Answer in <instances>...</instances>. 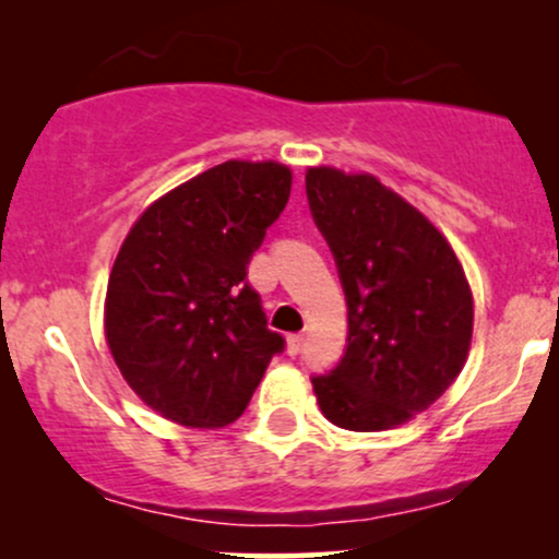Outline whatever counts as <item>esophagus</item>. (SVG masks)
<instances>
[{
    "mask_svg": "<svg viewBox=\"0 0 559 559\" xmlns=\"http://www.w3.org/2000/svg\"><path fill=\"white\" fill-rule=\"evenodd\" d=\"M301 344H305V333H288L286 336V352L288 355H299Z\"/></svg>",
    "mask_w": 559,
    "mask_h": 559,
    "instance_id": "esophagus-1",
    "label": "esophagus"
}]
</instances>
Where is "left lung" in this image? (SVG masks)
Returning <instances> with one entry per match:
<instances>
[{
    "instance_id": "8db88e82",
    "label": "left lung",
    "mask_w": 559,
    "mask_h": 559,
    "mask_svg": "<svg viewBox=\"0 0 559 559\" xmlns=\"http://www.w3.org/2000/svg\"><path fill=\"white\" fill-rule=\"evenodd\" d=\"M305 189L349 310L342 360L312 376L320 409L346 431L400 426L431 407L465 365L473 297L463 265L373 176L310 168Z\"/></svg>"
}]
</instances>
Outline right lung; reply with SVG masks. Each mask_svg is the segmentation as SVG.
Listing matches in <instances>:
<instances>
[{
    "label": "right lung",
    "instance_id": "obj_1",
    "mask_svg": "<svg viewBox=\"0 0 559 559\" xmlns=\"http://www.w3.org/2000/svg\"><path fill=\"white\" fill-rule=\"evenodd\" d=\"M288 194L286 165L228 159L157 199L126 236L107 284V344L128 386L168 420L228 426L284 352L247 265Z\"/></svg>",
    "mask_w": 559,
    "mask_h": 559
}]
</instances>
